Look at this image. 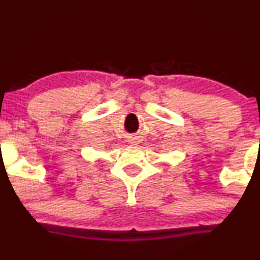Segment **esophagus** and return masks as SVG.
<instances>
[{
    "label": "esophagus",
    "mask_w": 260,
    "mask_h": 260,
    "mask_svg": "<svg viewBox=\"0 0 260 260\" xmlns=\"http://www.w3.org/2000/svg\"><path fill=\"white\" fill-rule=\"evenodd\" d=\"M132 143H135V145H136V142H132Z\"/></svg>",
    "instance_id": "obj_1"
}]
</instances>
